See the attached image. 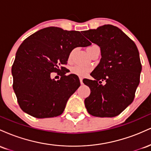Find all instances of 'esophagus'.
I'll use <instances>...</instances> for the list:
<instances>
[{
	"label": "esophagus",
	"mask_w": 151,
	"mask_h": 151,
	"mask_svg": "<svg viewBox=\"0 0 151 151\" xmlns=\"http://www.w3.org/2000/svg\"><path fill=\"white\" fill-rule=\"evenodd\" d=\"M79 80H80V83L81 84H83V79L81 77H79Z\"/></svg>",
	"instance_id": "1"
}]
</instances>
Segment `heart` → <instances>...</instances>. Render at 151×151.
<instances>
[{"instance_id":"obj_1","label":"heart","mask_w":151,"mask_h":151,"mask_svg":"<svg viewBox=\"0 0 151 151\" xmlns=\"http://www.w3.org/2000/svg\"><path fill=\"white\" fill-rule=\"evenodd\" d=\"M96 46L95 45H92L87 47L86 48V50L89 51L91 48H93V47ZM72 52H71L70 55H69V60H70L72 59ZM91 71V68L88 67H85V66H81V65H75L73 67H72L71 69V72L72 73H73L74 74H77V75L79 76H85L86 74H87L89 72Z\"/></svg>"}]
</instances>
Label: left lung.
<instances>
[{
    "mask_svg": "<svg viewBox=\"0 0 151 151\" xmlns=\"http://www.w3.org/2000/svg\"><path fill=\"white\" fill-rule=\"evenodd\" d=\"M83 35L101 48L99 64L91 72L94 80L83 82L91 90L84 104L96 117H114L132 103L140 82L142 65L134 42L119 27L105 25Z\"/></svg>",
    "mask_w": 151,
    "mask_h": 151,
    "instance_id": "1",
    "label": "left lung"
}]
</instances>
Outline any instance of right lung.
Instances as JSON below:
<instances>
[{
    "label": "right lung",
    "instance_id": "obj_1",
    "mask_svg": "<svg viewBox=\"0 0 151 151\" xmlns=\"http://www.w3.org/2000/svg\"><path fill=\"white\" fill-rule=\"evenodd\" d=\"M91 43L80 32L49 27L31 35L19 47L12 66L13 88L20 109L37 119L58 116L80 86L75 74L65 75L64 65L77 47ZM52 72L60 74L55 81Z\"/></svg>",
    "mask_w": 151,
    "mask_h": 151
}]
</instances>
